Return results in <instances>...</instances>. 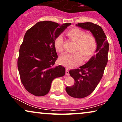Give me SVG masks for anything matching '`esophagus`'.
<instances>
[{
  "instance_id": "obj_1",
  "label": "esophagus",
  "mask_w": 122,
  "mask_h": 122,
  "mask_svg": "<svg viewBox=\"0 0 122 122\" xmlns=\"http://www.w3.org/2000/svg\"><path fill=\"white\" fill-rule=\"evenodd\" d=\"M65 73H66V75H67V76L69 75V70H68V68H66Z\"/></svg>"
}]
</instances>
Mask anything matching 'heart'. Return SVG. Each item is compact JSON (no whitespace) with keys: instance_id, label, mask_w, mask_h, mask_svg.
I'll use <instances>...</instances> for the list:
<instances>
[{"instance_id":"obj_1","label":"heart","mask_w":122,"mask_h":122,"mask_svg":"<svg viewBox=\"0 0 122 122\" xmlns=\"http://www.w3.org/2000/svg\"><path fill=\"white\" fill-rule=\"evenodd\" d=\"M70 39L76 42L73 53H65L59 57L61 64L69 68L80 64L82 60H86L96 50L97 42L92 34H86L84 30L79 28H73L67 32ZM64 40L62 36H58L54 41V47L57 52L64 51Z\"/></svg>"}]
</instances>
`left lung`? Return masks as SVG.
Segmentation results:
<instances>
[{"mask_svg": "<svg viewBox=\"0 0 122 122\" xmlns=\"http://www.w3.org/2000/svg\"><path fill=\"white\" fill-rule=\"evenodd\" d=\"M76 26L90 31L96 40V54L88 62L78 69L70 70L69 74L75 80L72 86H66V91L75 98L85 97L92 93L100 82L108 62L109 44L102 28L92 22L78 23Z\"/></svg>", "mask_w": 122, "mask_h": 122, "instance_id": "obj_1", "label": "left lung"}]
</instances>
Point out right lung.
I'll return each instance as SVG.
<instances>
[{"mask_svg": "<svg viewBox=\"0 0 122 122\" xmlns=\"http://www.w3.org/2000/svg\"><path fill=\"white\" fill-rule=\"evenodd\" d=\"M71 25L41 21L26 31L19 49L18 68L21 82L29 93L46 95L53 80L65 75L64 67L54 65L58 58L54 41Z\"/></svg>", "mask_w": 122, "mask_h": 122, "instance_id": "add662e5", "label": "right lung"}]
</instances>
